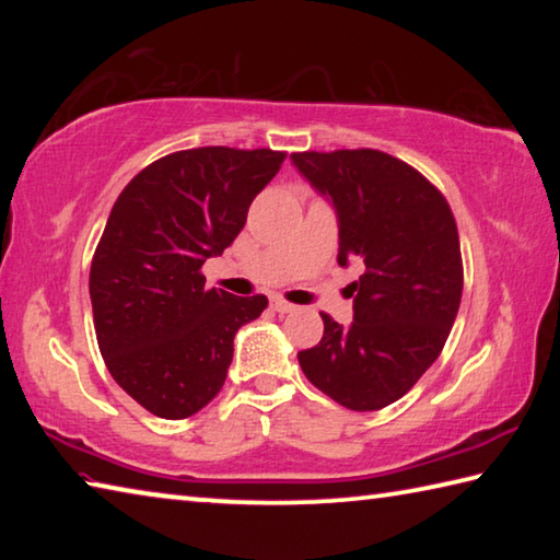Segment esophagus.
I'll use <instances>...</instances> for the list:
<instances>
[{"mask_svg": "<svg viewBox=\"0 0 560 560\" xmlns=\"http://www.w3.org/2000/svg\"><path fill=\"white\" fill-rule=\"evenodd\" d=\"M271 308L279 311V314H291V311L296 308V306H293V303H289V301L279 299V296H273V299H271Z\"/></svg>", "mask_w": 560, "mask_h": 560, "instance_id": "esophagus-1", "label": "esophagus"}]
</instances>
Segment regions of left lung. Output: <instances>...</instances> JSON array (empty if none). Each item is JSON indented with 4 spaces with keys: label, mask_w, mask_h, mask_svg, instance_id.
<instances>
[{
    "label": "left lung",
    "mask_w": 560,
    "mask_h": 560,
    "mask_svg": "<svg viewBox=\"0 0 560 560\" xmlns=\"http://www.w3.org/2000/svg\"><path fill=\"white\" fill-rule=\"evenodd\" d=\"M293 165L334 200L338 264H363L350 283L353 324L328 314L303 375L348 410H381L438 360L457 318L464 267L450 202L428 177L383 150L293 153Z\"/></svg>",
    "instance_id": "8db88e82"
}]
</instances>
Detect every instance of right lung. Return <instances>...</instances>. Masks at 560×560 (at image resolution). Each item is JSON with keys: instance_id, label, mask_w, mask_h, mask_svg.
<instances>
[{"instance_id": "1", "label": "right lung", "mask_w": 560, "mask_h": 560, "mask_svg": "<svg viewBox=\"0 0 560 560\" xmlns=\"http://www.w3.org/2000/svg\"><path fill=\"white\" fill-rule=\"evenodd\" d=\"M287 153L177 150L130 179L91 261V306L108 373L165 420L200 412L222 390L234 334L269 299L207 289L202 264L242 232L254 197Z\"/></svg>"}]
</instances>
